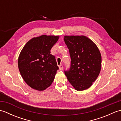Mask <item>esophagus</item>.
<instances>
[{
	"instance_id": "34e87169",
	"label": "esophagus",
	"mask_w": 121,
	"mask_h": 121,
	"mask_svg": "<svg viewBox=\"0 0 121 121\" xmlns=\"http://www.w3.org/2000/svg\"><path fill=\"white\" fill-rule=\"evenodd\" d=\"M59 70H60V71H62L63 70V65H59Z\"/></svg>"
}]
</instances>
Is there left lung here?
<instances>
[{
  "mask_svg": "<svg viewBox=\"0 0 121 121\" xmlns=\"http://www.w3.org/2000/svg\"><path fill=\"white\" fill-rule=\"evenodd\" d=\"M71 59L70 70L65 71L69 82L78 91L91 87L101 69V55L95 43L84 35L64 36Z\"/></svg>",
  "mask_w": 121,
  "mask_h": 121,
  "instance_id": "left-lung-1",
  "label": "left lung"
}]
</instances>
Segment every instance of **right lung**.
Segmentation results:
<instances>
[{
    "label": "right lung",
    "instance_id": "right-lung-1",
    "mask_svg": "<svg viewBox=\"0 0 121 121\" xmlns=\"http://www.w3.org/2000/svg\"><path fill=\"white\" fill-rule=\"evenodd\" d=\"M59 36L43 35L32 38L18 58V68L25 83L32 88L43 91L49 87L59 69L50 50Z\"/></svg>",
    "mask_w": 121,
    "mask_h": 121
}]
</instances>
